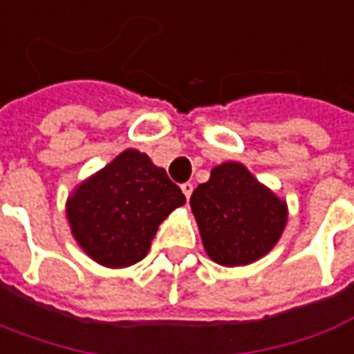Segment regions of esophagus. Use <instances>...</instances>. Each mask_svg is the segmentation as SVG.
<instances>
[{"instance_id": "1", "label": "esophagus", "mask_w": 354, "mask_h": 354, "mask_svg": "<svg viewBox=\"0 0 354 354\" xmlns=\"http://www.w3.org/2000/svg\"><path fill=\"white\" fill-rule=\"evenodd\" d=\"M192 189H194V187H192V183H183L181 185V191H183V194L187 196V198H191Z\"/></svg>"}]
</instances>
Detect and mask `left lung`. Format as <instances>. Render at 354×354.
<instances>
[{
    "mask_svg": "<svg viewBox=\"0 0 354 354\" xmlns=\"http://www.w3.org/2000/svg\"><path fill=\"white\" fill-rule=\"evenodd\" d=\"M208 256L221 266H247L266 256L287 223V204L243 163L216 165L191 196Z\"/></svg>",
    "mask_w": 354,
    "mask_h": 354,
    "instance_id": "obj_1",
    "label": "left lung"
}]
</instances>
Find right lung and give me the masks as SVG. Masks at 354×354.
Returning a JSON list of instances; mask_svg holds the SVG:
<instances>
[{"label": "right lung", "instance_id": "obj_1", "mask_svg": "<svg viewBox=\"0 0 354 354\" xmlns=\"http://www.w3.org/2000/svg\"><path fill=\"white\" fill-rule=\"evenodd\" d=\"M185 202L163 167L129 148L75 189L67 219L73 237L94 262L127 268L148 254L160 223Z\"/></svg>", "mask_w": 354, "mask_h": 354}]
</instances>
